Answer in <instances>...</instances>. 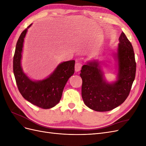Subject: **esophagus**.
Returning a JSON list of instances; mask_svg holds the SVG:
<instances>
[{
	"mask_svg": "<svg viewBox=\"0 0 146 146\" xmlns=\"http://www.w3.org/2000/svg\"><path fill=\"white\" fill-rule=\"evenodd\" d=\"M82 66H83V64L81 62L77 63L76 64V65H75V70H76V72L80 71V70H81Z\"/></svg>",
	"mask_w": 146,
	"mask_h": 146,
	"instance_id": "1",
	"label": "esophagus"
}]
</instances>
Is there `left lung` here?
I'll return each instance as SVG.
<instances>
[{"label": "left lung", "instance_id": "8db88e82", "mask_svg": "<svg viewBox=\"0 0 146 146\" xmlns=\"http://www.w3.org/2000/svg\"><path fill=\"white\" fill-rule=\"evenodd\" d=\"M119 40L118 80L115 83L105 82L96 61L82 66V96L87 107L94 111H108L121 105L129 96L135 80L136 63L133 46L123 32Z\"/></svg>", "mask_w": 146, "mask_h": 146}]
</instances>
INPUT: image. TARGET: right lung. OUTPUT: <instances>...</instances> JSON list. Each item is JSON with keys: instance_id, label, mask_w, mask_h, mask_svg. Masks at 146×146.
Listing matches in <instances>:
<instances>
[{"instance_id": "add662e5", "label": "right lung", "mask_w": 146, "mask_h": 146, "mask_svg": "<svg viewBox=\"0 0 146 146\" xmlns=\"http://www.w3.org/2000/svg\"><path fill=\"white\" fill-rule=\"evenodd\" d=\"M31 25L28 26L27 29ZM27 29L21 33L13 56V72L16 85L25 99L38 107L48 109L59 103L66 82L74 73L75 61L70 60L61 63L55 71L44 80L38 82L30 80L23 72L21 66L24 39Z\"/></svg>"}]
</instances>
